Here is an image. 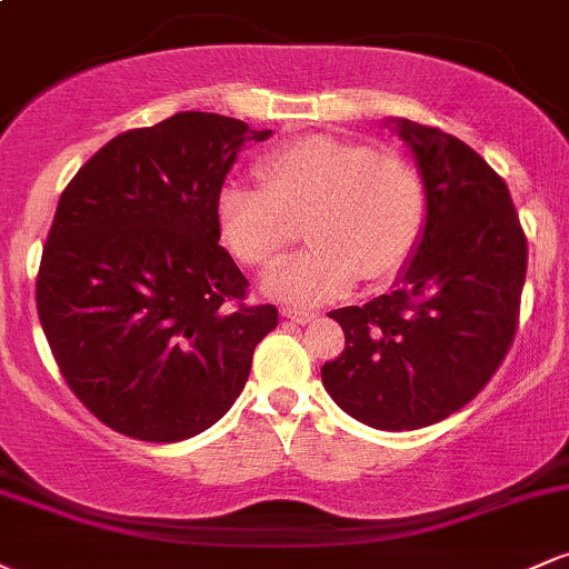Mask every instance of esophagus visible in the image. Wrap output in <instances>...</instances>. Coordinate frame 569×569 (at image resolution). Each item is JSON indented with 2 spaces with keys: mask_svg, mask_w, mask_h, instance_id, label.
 I'll return each mask as SVG.
<instances>
[{
  "mask_svg": "<svg viewBox=\"0 0 569 569\" xmlns=\"http://www.w3.org/2000/svg\"><path fill=\"white\" fill-rule=\"evenodd\" d=\"M280 316L289 318V321H293V323H310L318 312L307 310V307H283V310H280Z\"/></svg>",
  "mask_w": 569,
  "mask_h": 569,
  "instance_id": "1",
  "label": "esophagus"
}]
</instances>
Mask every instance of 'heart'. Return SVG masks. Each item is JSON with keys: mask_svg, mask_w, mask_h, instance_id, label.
<instances>
[{"mask_svg": "<svg viewBox=\"0 0 569 569\" xmlns=\"http://www.w3.org/2000/svg\"><path fill=\"white\" fill-rule=\"evenodd\" d=\"M264 189L227 181L217 227L227 251L248 267H270L305 217L310 246L272 267L262 289L283 302H321L352 278L396 276L420 243L426 184L409 160L377 154L335 136H305L257 166Z\"/></svg>", "mask_w": 569, "mask_h": 569, "instance_id": "b5f03b06", "label": "heart"}]
</instances>
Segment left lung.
<instances>
[{"label": "left lung", "instance_id": "8db88e82", "mask_svg": "<svg viewBox=\"0 0 569 569\" xmlns=\"http://www.w3.org/2000/svg\"><path fill=\"white\" fill-rule=\"evenodd\" d=\"M426 184L420 243L393 289L331 310L345 352L323 363L337 407L377 430L455 415L489 382L516 331L527 238L506 181L468 143L390 117Z\"/></svg>", "mask_w": 569, "mask_h": 569}]
</instances>
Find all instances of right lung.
<instances>
[{"instance_id":"1","label":"right lung","mask_w":569,"mask_h":569,"mask_svg":"<svg viewBox=\"0 0 569 569\" xmlns=\"http://www.w3.org/2000/svg\"><path fill=\"white\" fill-rule=\"evenodd\" d=\"M270 136L179 112L103 143L63 189L37 312L63 380L117 433L171 443L211 428L278 326L276 307L243 302L217 227L240 149Z\"/></svg>"}]
</instances>
